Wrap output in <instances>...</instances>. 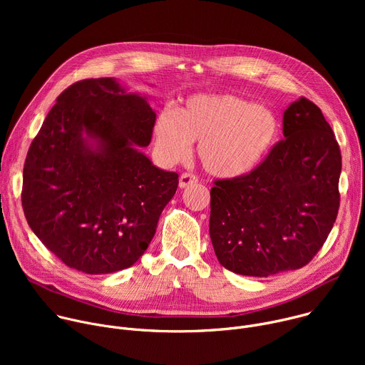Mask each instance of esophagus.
Wrapping results in <instances>:
<instances>
[{"label": "esophagus", "instance_id": "1", "mask_svg": "<svg viewBox=\"0 0 365 365\" xmlns=\"http://www.w3.org/2000/svg\"><path fill=\"white\" fill-rule=\"evenodd\" d=\"M196 182H197V178L195 175H192V173H182L180 178H179V187L185 189V187L196 183Z\"/></svg>", "mask_w": 365, "mask_h": 365}]
</instances>
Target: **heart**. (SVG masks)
<instances>
[{
    "label": "heart",
    "mask_w": 365,
    "mask_h": 365,
    "mask_svg": "<svg viewBox=\"0 0 365 365\" xmlns=\"http://www.w3.org/2000/svg\"><path fill=\"white\" fill-rule=\"evenodd\" d=\"M280 134L277 115L234 93H200L178 110H165L153 128L159 158L175 165L192 143L203 170L221 180L244 178L262 165Z\"/></svg>",
    "instance_id": "b5f03b06"
}]
</instances>
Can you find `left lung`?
Listing matches in <instances>:
<instances>
[{
	"label": "left lung",
	"mask_w": 365,
	"mask_h": 365,
	"mask_svg": "<svg viewBox=\"0 0 365 365\" xmlns=\"http://www.w3.org/2000/svg\"><path fill=\"white\" fill-rule=\"evenodd\" d=\"M341 166L322 111L306 98L293 102L267 159L211 189L210 235L220 264L254 277L306 266L336 220Z\"/></svg>",
	"instance_id": "1"
}]
</instances>
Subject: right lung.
<instances>
[{
  "mask_svg": "<svg viewBox=\"0 0 365 365\" xmlns=\"http://www.w3.org/2000/svg\"><path fill=\"white\" fill-rule=\"evenodd\" d=\"M155 113L115 78L65 89L33 140L21 202L37 238L88 274L131 267L155 234L179 176L141 151Z\"/></svg>",
  "mask_w": 365,
  "mask_h": 365,
  "instance_id": "right-lung-1",
  "label": "right lung"
}]
</instances>
